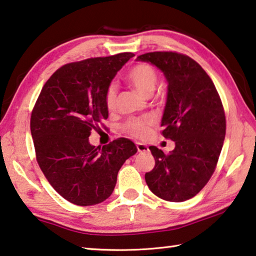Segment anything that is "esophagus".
<instances>
[{"label":"esophagus","mask_w":256,"mask_h":256,"mask_svg":"<svg viewBox=\"0 0 256 256\" xmlns=\"http://www.w3.org/2000/svg\"><path fill=\"white\" fill-rule=\"evenodd\" d=\"M136 149H138V152H148V147H147V144H141V142H136Z\"/></svg>","instance_id":"esophagus-1"}]
</instances>
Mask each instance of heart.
Returning <instances> with one entry per match:
<instances>
[{"label":"heart","mask_w":256,"mask_h":256,"mask_svg":"<svg viewBox=\"0 0 256 256\" xmlns=\"http://www.w3.org/2000/svg\"><path fill=\"white\" fill-rule=\"evenodd\" d=\"M126 78L141 94L150 96L156 88L158 76L156 70L150 64H139L128 70ZM116 85H109L104 93V104H106L108 110H112L116 106ZM154 123H155V118L150 115L134 117V118H130L128 122H125L123 130L131 136L144 138L149 133V128Z\"/></svg>","instance_id":"heart-1"}]
</instances>
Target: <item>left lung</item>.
<instances>
[{"label":"left lung","mask_w":256,"mask_h":256,"mask_svg":"<svg viewBox=\"0 0 256 256\" xmlns=\"http://www.w3.org/2000/svg\"><path fill=\"white\" fill-rule=\"evenodd\" d=\"M136 60L156 66L168 80L162 133L176 142L168 154L150 146L155 168L146 173V182L162 200L184 202L204 188L216 168L226 136L220 96L200 64L188 56L149 52Z\"/></svg>","instance_id":"1"}]
</instances>
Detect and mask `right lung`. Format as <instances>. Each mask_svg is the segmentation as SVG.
Masks as SVG:
<instances>
[{"label": "right lung", "instance_id": "add662e5", "mask_svg": "<svg viewBox=\"0 0 256 256\" xmlns=\"http://www.w3.org/2000/svg\"><path fill=\"white\" fill-rule=\"evenodd\" d=\"M132 56L124 52L64 64L44 84L32 112L30 132L40 168L56 192L75 205L106 200L122 165L138 152L125 138L102 149L88 141L92 130L108 118L107 88Z\"/></svg>", "mask_w": 256, "mask_h": 256}]
</instances>
